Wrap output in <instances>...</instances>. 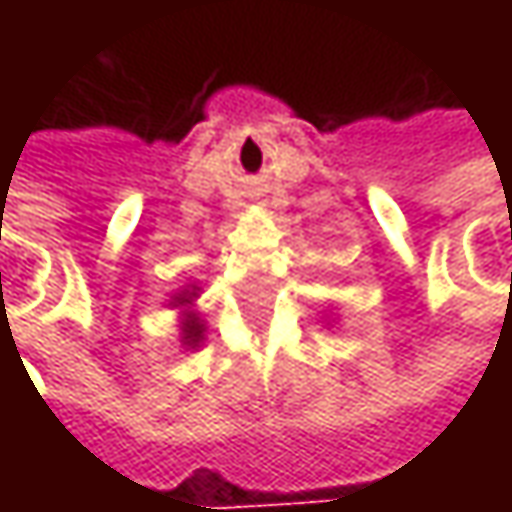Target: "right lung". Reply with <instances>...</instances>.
<instances>
[{
    "mask_svg": "<svg viewBox=\"0 0 512 512\" xmlns=\"http://www.w3.org/2000/svg\"><path fill=\"white\" fill-rule=\"evenodd\" d=\"M177 299L186 302V296H177ZM183 332H186V341H189V344H198V341H201V323H198L195 317H189V320L183 323Z\"/></svg>",
    "mask_w": 512,
    "mask_h": 512,
    "instance_id": "add662e5",
    "label": "right lung"
}]
</instances>
